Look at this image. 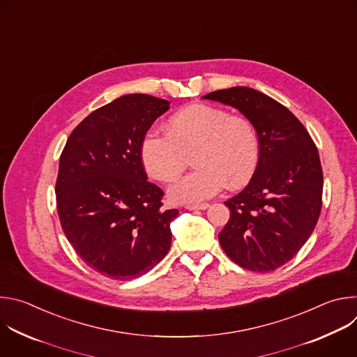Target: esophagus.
I'll use <instances>...</instances> for the list:
<instances>
[{"label": "esophagus", "mask_w": 357, "mask_h": 357, "mask_svg": "<svg viewBox=\"0 0 357 357\" xmlns=\"http://www.w3.org/2000/svg\"><path fill=\"white\" fill-rule=\"evenodd\" d=\"M209 208V203H197V205H186L185 209L188 211H205Z\"/></svg>", "instance_id": "1"}]
</instances>
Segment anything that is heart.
<instances>
[{
    "instance_id": "1",
    "label": "heart",
    "mask_w": 357,
    "mask_h": 357,
    "mask_svg": "<svg viewBox=\"0 0 357 357\" xmlns=\"http://www.w3.org/2000/svg\"><path fill=\"white\" fill-rule=\"evenodd\" d=\"M192 155L196 168L168 189L174 203H197L218 195L225 185L244 186L260 160L256 127L244 116L205 103H193L172 114L167 135L149 131L139 146L146 175L160 182H172Z\"/></svg>"
}]
</instances>
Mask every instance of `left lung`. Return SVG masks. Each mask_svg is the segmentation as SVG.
<instances>
[{
  "mask_svg": "<svg viewBox=\"0 0 357 357\" xmlns=\"http://www.w3.org/2000/svg\"><path fill=\"white\" fill-rule=\"evenodd\" d=\"M202 98L237 109L260 139L256 172L225 202L230 219L219 233L220 245L245 270L274 271L295 257L319 219L324 175L318 148L285 106L259 90L236 86Z\"/></svg>",
  "mask_w": 357,
  "mask_h": 357,
  "instance_id": "8db88e82",
  "label": "left lung"
}]
</instances>
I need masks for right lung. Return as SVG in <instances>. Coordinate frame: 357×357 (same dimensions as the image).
<instances>
[{
  "label": "right lung",
  "instance_id": "add662e5",
  "mask_svg": "<svg viewBox=\"0 0 357 357\" xmlns=\"http://www.w3.org/2000/svg\"><path fill=\"white\" fill-rule=\"evenodd\" d=\"M169 101L126 94L89 114L69 135L59 160L56 203L77 256L112 280H132L169 251L176 209L146 181L139 158L144 135Z\"/></svg>",
  "mask_w": 357,
  "mask_h": 357
}]
</instances>
